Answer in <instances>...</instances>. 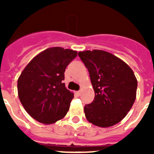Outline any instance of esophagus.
Returning a JSON list of instances; mask_svg holds the SVG:
<instances>
[{
  "mask_svg": "<svg viewBox=\"0 0 154 154\" xmlns=\"http://www.w3.org/2000/svg\"><path fill=\"white\" fill-rule=\"evenodd\" d=\"M75 93H76V95H77V96H80V95H81V91H77Z\"/></svg>",
  "mask_w": 154,
  "mask_h": 154,
  "instance_id": "34e87169",
  "label": "esophagus"
}]
</instances>
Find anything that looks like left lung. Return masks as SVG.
<instances>
[{"label":"left lung","instance_id":"1","mask_svg":"<svg viewBox=\"0 0 154 154\" xmlns=\"http://www.w3.org/2000/svg\"><path fill=\"white\" fill-rule=\"evenodd\" d=\"M88 69L95 98L85 105L86 119L100 127L120 122L136 99L137 80L133 70L120 58L107 51L92 50L79 52Z\"/></svg>","mask_w":154,"mask_h":154}]
</instances>
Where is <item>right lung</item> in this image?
Segmentation results:
<instances>
[{"mask_svg":"<svg viewBox=\"0 0 154 154\" xmlns=\"http://www.w3.org/2000/svg\"><path fill=\"white\" fill-rule=\"evenodd\" d=\"M76 56L73 50L50 48L24 68L17 80L18 97L35 120L51 124L66 115L74 95L65 88L64 73Z\"/></svg>","mask_w":154,"mask_h":154,"instance_id":"add662e5","label":"right lung"}]
</instances>
